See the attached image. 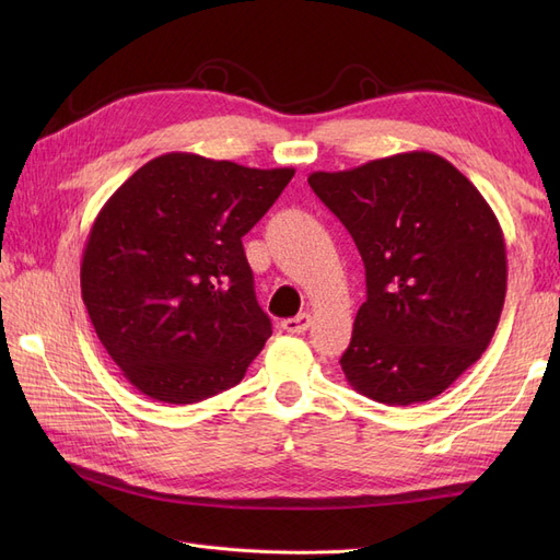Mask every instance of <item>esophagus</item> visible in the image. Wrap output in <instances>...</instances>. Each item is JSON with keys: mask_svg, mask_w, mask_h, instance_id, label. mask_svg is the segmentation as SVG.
<instances>
[{"mask_svg": "<svg viewBox=\"0 0 560 560\" xmlns=\"http://www.w3.org/2000/svg\"><path fill=\"white\" fill-rule=\"evenodd\" d=\"M311 325H313L311 313H299L296 317L282 319V329L290 331V334H303V331H308Z\"/></svg>", "mask_w": 560, "mask_h": 560, "instance_id": "obj_1", "label": "esophagus"}]
</instances>
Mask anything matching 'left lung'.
Wrapping results in <instances>:
<instances>
[{"mask_svg":"<svg viewBox=\"0 0 560 560\" xmlns=\"http://www.w3.org/2000/svg\"><path fill=\"white\" fill-rule=\"evenodd\" d=\"M308 184L366 270V301L341 358L348 383L387 406L442 395L498 329L506 249L495 212L432 151L313 173Z\"/></svg>","mask_w":560,"mask_h":560,"instance_id":"8db88e82","label":"left lung"}]
</instances>
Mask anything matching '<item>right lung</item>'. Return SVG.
<instances>
[{"mask_svg": "<svg viewBox=\"0 0 560 560\" xmlns=\"http://www.w3.org/2000/svg\"><path fill=\"white\" fill-rule=\"evenodd\" d=\"M294 167L173 151L144 163L97 212L81 296L100 343L142 395L194 404L238 385L273 334L243 235Z\"/></svg>", "mask_w": 560, "mask_h": 560, "instance_id": "1", "label": "right lung"}]
</instances>
